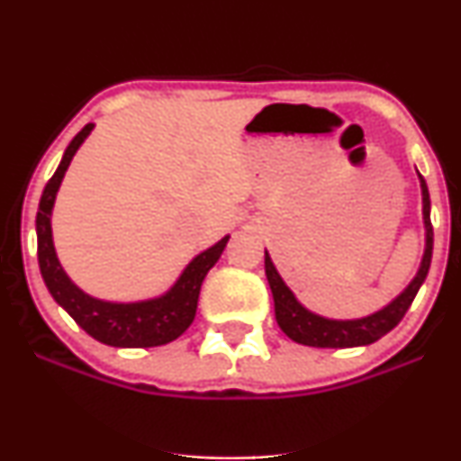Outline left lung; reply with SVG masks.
I'll return each mask as SVG.
<instances>
[{
    "label": "left lung",
    "instance_id": "obj_1",
    "mask_svg": "<svg viewBox=\"0 0 461 461\" xmlns=\"http://www.w3.org/2000/svg\"><path fill=\"white\" fill-rule=\"evenodd\" d=\"M420 177L422 188V216H425V256H422L420 268H418L416 277L407 285L403 293L396 297L393 303L385 305L384 310L375 312V314L364 316V319L353 321H331L325 316L314 314V312L305 310L303 305L294 299L293 290L284 284L279 277L277 268L273 267L271 256L264 253V271H267L268 285H271L273 301H275V319L277 325L290 340L299 342L305 347H319V348H348V347H364L373 345L375 340L393 331L399 325L405 312L410 310L411 301L416 293L420 290L425 282L427 273L431 267V253H433V227H431V201L429 190H427L425 177Z\"/></svg>",
    "mask_w": 461,
    "mask_h": 461
}]
</instances>
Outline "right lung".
I'll return each instance as SVG.
<instances>
[{
	"instance_id": "right-lung-1",
	"label": "right lung",
	"mask_w": 461,
	"mask_h": 461,
	"mask_svg": "<svg viewBox=\"0 0 461 461\" xmlns=\"http://www.w3.org/2000/svg\"><path fill=\"white\" fill-rule=\"evenodd\" d=\"M93 123L84 125L82 131L68 142L60 167L51 176L41 197L39 212H36V240H39V267L43 275L47 290L68 312L73 321L82 327L95 340L110 347L145 348L160 347L173 342L188 330L194 319L199 301V290L205 275L219 262L221 253L230 240V236L221 238L208 251L199 253L193 262L184 268L179 279L167 294L136 303H113V301L95 299L82 293L67 273L62 271L56 258L54 240H51V208H54L56 193L60 188L68 164L79 149L86 136L91 134Z\"/></svg>"
}]
</instances>
